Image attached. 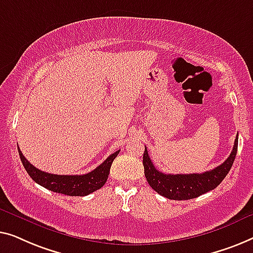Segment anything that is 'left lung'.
I'll list each match as a JSON object with an SVG mask.
<instances>
[{
	"label": "left lung",
	"instance_id": "1",
	"mask_svg": "<svg viewBox=\"0 0 253 253\" xmlns=\"http://www.w3.org/2000/svg\"><path fill=\"white\" fill-rule=\"evenodd\" d=\"M238 144V135L235 138V143L229 157L215 169L204 173L193 174H165L159 172L152 164L148 155L147 147L143 154L144 175L148 183L159 195L175 201H187L196 198L201 195L213 190L225 179L236 157Z\"/></svg>",
	"mask_w": 253,
	"mask_h": 253
}]
</instances>
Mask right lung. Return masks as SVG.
<instances>
[{
    "label": "right lung",
    "mask_w": 253,
    "mask_h": 253,
    "mask_svg": "<svg viewBox=\"0 0 253 253\" xmlns=\"http://www.w3.org/2000/svg\"><path fill=\"white\" fill-rule=\"evenodd\" d=\"M20 161L32 179L40 186L55 193L67 195V196H87L104 186L108 180L112 162L118 156L119 150L110 155L101 165L92 169L91 172L83 175H57L40 170L25 158L18 148Z\"/></svg>",
    "instance_id": "right-lung-1"
}]
</instances>
